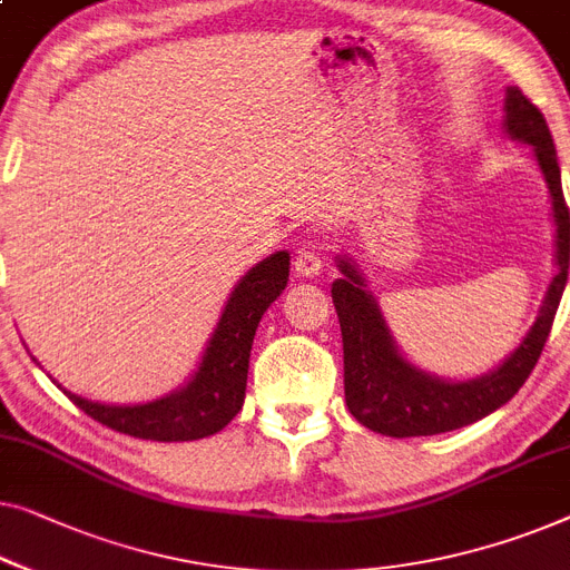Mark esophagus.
Returning a JSON list of instances; mask_svg holds the SVG:
<instances>
[{"instance_id":"esophagus-1","label":"esophagus","mask_w":570,"mask_h":570,"mask_svg":"<svg viewBox=\"0 0 570 570\" xmlns=\"http://www.w3.org/2000/svg\"><path fill=\"white\" fill-rule=\"evenodd\" d=\"M293 267H295V275L316 277L321 275V269H324V257H321L316 249H311V246H303L298 257L293 262Z\"/></svg>"}]
</instances>
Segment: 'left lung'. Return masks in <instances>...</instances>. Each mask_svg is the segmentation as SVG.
<instances>
[{
	"label": "left lung",
	"mask_w": 570,
	"mask_h": 570,
	"mask_svg": "<svg viewBox=\"0 0 570 570\" xmlns=\"http://www.w3.org/2000/svg\"><path fill=\"white\" fill-rule=\"evenodd\" d=\"M504 134L532 146L550 193L556 224V277L548 285L538 321L497 370L468 381H448L416 367L395 346L367 279L350 257H336L342 277L332 283V298L344 344V399L362 426L385 436H429L468 426L514 399L538 365L542 346L563 298L570 265V213L560 187V167L542 112L522 89L507 87Z\"/></svg>",
	"instance_id": "obj_1"
}]
</instances>
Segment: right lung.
I'll list each match as a JSON object with an SVG mask.
<instances>
[{
    "label": "right lung",
    "mask_w": 570,
    "mask_h": 570,
    "mask_svg": "<svg viewBox=\"0 0 570 570\" xmlns=\"http://www.w3.org/2000/svg\"><path fill=\"white\" fill-rule=\"evenodd\" d=\"M287 275H291L287 252L269 254L246 272L228 295L195 375L161 399L136 406H112V403L81 399L59 383L56 385L95 422L138 440L193 442L216 434L244 406L254 334L265 311L285 291Z\"/></svg>",
    "instance_id": "1"
}]
</instances>
